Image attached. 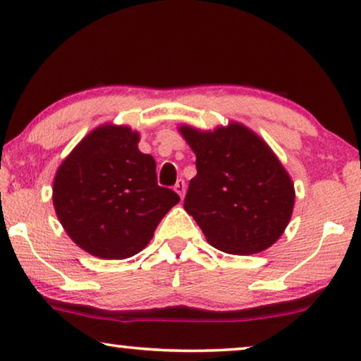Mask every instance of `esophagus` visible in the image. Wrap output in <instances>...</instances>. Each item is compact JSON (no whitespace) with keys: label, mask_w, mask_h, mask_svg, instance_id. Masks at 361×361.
<instances>
[{"label":"esophagus","mask_w":361,"mask_h":361,"mask_svg":"<svg viewBox=\"0 0 361 361\" xmlns=\"http://www.w3.org/2000/svg\"><path fill=\"white\" fill-rule=\"evenodd\" d=\"M185 180L184 179H179L176 182V185H174V190L177 192V194L180 195V199H184V195H185Z\"/></svg>","instance_id":"obj_1"}]
</instances>
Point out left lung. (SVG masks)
<instances>
[{
    "label": "left lung",
    "instance_id": "obj_1",
    "mask_svg": "<svg viewBox=\"0 0 361 361\" xmlns=\"http://www.w3.org/2000/svg\"><path fill=\"white\" fill-rule=\"evenodd\" d=\"M195 152L184 209L214 248L253 255L283 235L294 209V184L271 147L240 123L199 131L180 126Z\"/></svg>",
    "mask_w": 361,
    "mask_h": 361
}]
</instances>
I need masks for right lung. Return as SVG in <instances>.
<instances>
[{"label": "right lung", "mask_w": 361, "mask_h": 361, "mask_svg": "<svg viewBox=\"0 0 361 361\" xmlns=\"http://www.w3.org/2000/svg\"><path fill=\"white\" fill-rule=\"evenodd\" d=\"M140 135L105 125L78 142L54 179V209L67 235L97 258L125 259L149 243L179 202L157 185L156 161L137 149Z\"/></svg>", "instance_id": "1"}]
</instances>
